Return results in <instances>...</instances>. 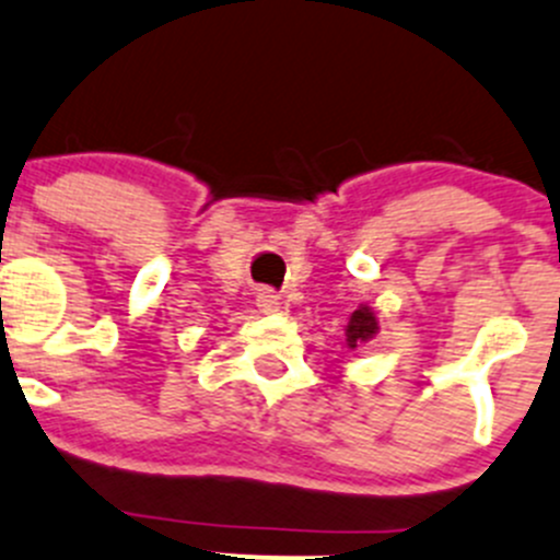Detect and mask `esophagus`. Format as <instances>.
<instances>
[{
	"mask_svg": "<svg viewBox=\"0 0 560 560\" xmlns=\"http://www.w3.org/2000/svg\"><path fill=\"white\" fill-rule=\"evenodd\" d=\"M280 304V296L272 291V288H261V291L256 293V307L261 310V313H275Z\"/></svg>",
	"mask_w": 560,
	"mask_h": 560,
	"instance_id": "1",
	"label": "esophagus"
}]
</instances>
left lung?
Returning a JSON list of instances; mask_svg holds the SVG:
<instances>
[{
    "label": "left lung",
    "mask_w": 560,
    "mask_h": 560,
    "mask_svg": "<svg viewBox=\"0 0 560 560\" xmlns=\"http://www.w3.org/2000/svg\"><path fill=\"white\" fill-rule=\"evenodd\" d=\"M375 329H378V320H375V315L370 313L368 307L357 310V313L351 315V320H348V329H346L348 346L357 348V342L370 340V337L375 335Z\"/></svg>",
    "instance_id": "left-lung-1"
}]
</instances>
